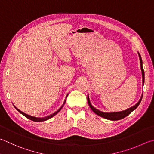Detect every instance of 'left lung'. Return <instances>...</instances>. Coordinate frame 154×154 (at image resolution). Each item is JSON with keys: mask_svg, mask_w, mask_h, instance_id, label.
<instances>
[{"mask_svg": "<svg viewBox=\"0 0 154 154\" xmlns=\"http://www.w3.org/2000/svg\"><path fill=\"white\" fill-rule=\"evenodd\" d=\"M138 54L139 57V60H140V65H141V72H142V82H143V85L144 81H145V72H144L143 69V63H142L141 55L139 54V52H138ZM142 97H143V94H142V96L141 97L140 100H139V101L137 103L135 106H132V107H131L128 109H127V110H125L121 111V112H102L99 110H97V109L94 108V106L91 105L90 101H89V96H88V104H89V107H90V108L92 110H93L94 113H96L98 116L103 117V118L106 119L108 120H110V121H118V120L124 119L125 117L128 116V114H130L131 112H132L134 110H135V109L137 108V106L139 105V104H140L141 99H142Z\"/></svg>", "mask_w": 154, "mask_h": 154, "instance_id": "obj_1", "label": "left lung"}]
</instances>
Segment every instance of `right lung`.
Wrapping results in <instances>:
<instances>
[{
	"label": "right lung",
	"instance_id": "obj_1",
	"mask_svg": "<svg viewBox=\"0 0 154 154\" xmlns=\"http://www.w3.org/2000/svg\"><path fill=\"white\" fill-rule=\"evenodd\" d=\"M67 96H68V95H67ZM67 96H66V97H67ZM65 102H66V100H65V102H64V103H63V104L62 105V106H61V107H60L59 109H58V110L57 112H55L54 113L50 114V115H49V116H48L44 117V118H37V117H34V116L28 115V114L24 113V112H21L20 110H19V109L17 108L15 106H14V107L15 108V109H16L17 110L18 112H20L21 114H23V116H26V118H27L28 119L31 120V121H35V122H42V121H46V120H48V119H50V118H52V117H53L54 115H56V114H57L58 112H59V111L61 110V109H62V108L63 107L64 104H65Z\"/></svg>",
	"mask_w": 154,
	"mask_h": 154
}]
</instances>
